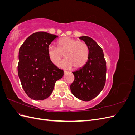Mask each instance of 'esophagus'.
Returning a JSON list of instances; mask_svg holds the SVG:
<instances>
[{
  "label": "esophagus",
  "instance_id": "esophagus-1",
  "mask_svg": "<svg viewBox=\"0 0 135 135\" xmlns=\"http://www.w3.org/2000/svg\"><path fill=\"white\" fill-rule=\"evenodd\" d=\"M66 73H68L67 71H66V70H64V74H66Z\"/></svg>",
  "mask_w": 135,
  "mask_h": 135
}]
</instances>
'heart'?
Segmentation results:
<instances>
[{
  "instance_id": "b5f03b06",
  "label": "heart",
  "mask_w": 135,
  "mask_h": 135,
  "mask_svg": "<svg viewBox=\"0 0 135 135\" xmlns=\"http://www.w3.org/2000/svg\"><path fill=\"white\" fill-rule=\"evenodd\" d=\"M57 48L50 45L47 48V56L51 62L58 65L64 55L65 59L61 66L78 69L84 66L89 58V50L87 44L82 41L66 36L58 40Z\"/></svg>"
}]
</instances>
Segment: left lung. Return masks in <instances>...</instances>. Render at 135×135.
<instances>
[{"label": "left lung", "mask_w": 135, "mask_h": 135, "mask_svg": "<svg viewBox=\"0 0 135 135\" xmlns=\"http://www.w3.org/2000/svg\"><path fill=\"white\" fill-rule=\"evenodd\" d=\"M79 39L89 48V58L84 66L73 72L74 80L70 85V89L75 97L88 101L99 95L104 87L107 65L103 51L95 40L87 36Z\"/></svg>", "instance_id": "8db88e82"}]
</instances>
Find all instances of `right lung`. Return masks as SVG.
Listing matches in <instances>:
<instances>
[{
    "label": "right lung",
    "mask_w": 135,
    "mask_h": 135,
    "mask_svg": "<svg viewBox=\"0 0 135 135\" xmlns=\"http://www.w3.org/2000/svg\"><path fill=\"white\" fill-rule=\"evenodd\" d=\"M58 36L39 31L25 40L20 47L18 74L26 95L34 100H43L51 95L64 71L49 60L47 48Z\"/></svg>",
    "instance_id": "add662e5"
}]
</instances>
